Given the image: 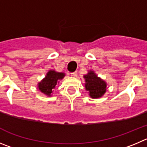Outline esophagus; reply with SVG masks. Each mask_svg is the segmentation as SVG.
Listing matches in <instances>:
<instances>
[{
	"mask_svg": "<svg viewBox=\"0 0 147 147\" xmlns=\"http://www.w3.org/2000/svg\"><path fill=\"white\" fill-rule=\"evenodd\" d=\"M71 75H72V77H77V75H78V72H72V73H71Z\"/></svg>",
	"mask_w": 147,
	"mask_h": 147,
	"instance_id": "obj_1",
	"label": "esophagus"
}]
</instances>
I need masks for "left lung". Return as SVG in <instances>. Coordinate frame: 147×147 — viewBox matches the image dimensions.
I'll list each match as a JSON object with an SVG mask.
<instances>
[{"label":"left lung","mask_w":147,"mask_h":147,"mask_svg":"<svg viewBox=\"0 0 147 147\" xmlns=\"http://www.w3.org/2000/svg\"><path fill=\"white\" fill-rule=\"evenodd\" d=\"M85 79V88L92 99H98L105 94L107 91V83L97 76L94 71L89 70L83 75Z\"/></svg>","instance_id":"1"}]
</instances>
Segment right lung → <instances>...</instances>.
Segmentation results:
<instances>
[{"instance_id": "right-lung-1", "label": "right lung", "mask_w": 147, "mask_h": 147, "mask_svg": "<svg viewBox=\"0 0 147 147\" xmlns=\"http://www.w3.org/2000/svg\"><path fill=\"white\" fill-rule=\"evenodd\" d=\"M64 77V72H56L54 69L49 70L44 78L38 83L37 88L42 93L47 95V96H52L53 89Z\"/></svg>"}]
</instances>
